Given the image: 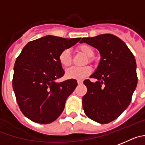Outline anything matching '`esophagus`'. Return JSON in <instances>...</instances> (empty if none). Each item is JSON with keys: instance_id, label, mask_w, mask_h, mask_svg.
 <instances>
[{"instance_id": "34e87169", "label": "esophagus", "mask_w": 145, "mask_h": 145, "mask_svg": "<svg viewBox=\"0 0 145 145\" xmlns=\"http://www.w3.org/2000/svg\"><path fill=\"white\" fill-rule=\"evenodd\" d=\"M77 83H78V84H79V85H81V84H82L83 82H82V81H81V80H78V81H77Z\"/></svg>"}]
</instances>
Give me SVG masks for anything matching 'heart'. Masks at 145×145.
<instances>
[{
	"label": "heart",
	"instance_id": "obj_1",
	"mask_svg": "<svg viewBox=\"0 0 145 145\" xmlns=\"http://www.w3.org/2000/svg\"><path fill=\"white\" fill-rule=\"evenodd\" d=\"M78 50L87 56L88 57H91L94 55V50L91 46L88 45H81L78 47ZM59 61L63 68H67L71 64V52L69 49L63 50L59 56ZM91 66H85L83 67H71V69L66 71V76L69 79H84L91 73Z\"/></svg>",
	"mask_w": 145,
	"mask_h": 145
}]
</instances>
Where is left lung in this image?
<instances>
[{"mask_svg": "<svg viewBox=\"0 0 145 145\" xmlns=\"http://www.w3.org/2000/svg\"><path fill=\"white\" fill-rule=\"evenodd\" d=\"M80 43L94 47L101 55L98 67L90 76L97 81L84 82L87 92L82 98L83 109L89 119L107 124L120 117L130 104L137 84L135 56L114 35L83 38Z\"/></svg>", "mask_w": 145, "mask_h": 145, "instance_id": "left-lung-1", "label": "left lung"}]
</instances>
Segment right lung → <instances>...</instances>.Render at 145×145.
<instances>
[{
	"instance_id": "1",
	"label": "right lung",
	"mask_w": 145,
	"mask_h": 145,
	"mask_svg": "<svg viewBox=\"0 0 145 145\" xmlns=\"http://www.w3.org/2000/svg\"><path fill=\"white\" fill-rule=\"evenodd\" d=\"M80 39L46 36L24 47L15 62L13 89L20 109L27 118L49 124L62 113L77 82L74 79L56 82L64 75L59 56Z\"/></svg>"
}]
</instances>
